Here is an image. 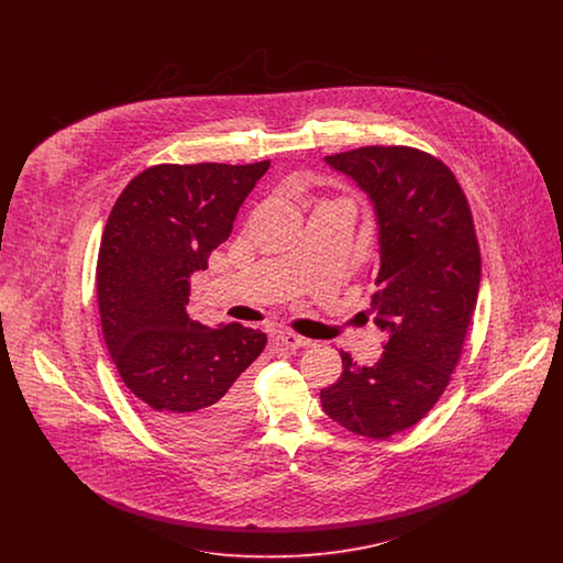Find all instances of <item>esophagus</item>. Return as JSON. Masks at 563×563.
Instances as JSON below:
<instances>
[{
    "instance_id": "obj_1",
    "label": "esophagus",
    "mask_w": 563,
    "mask_h": 563,
    "mask_svg": "<svg viewBox=\"0 0 563 563\" xmlns=\"http://www.w3.org/2000/svg\"><path fill=\"white\" fill-rule=\"evenodd\" d=\"M276 340L289 350L306 349V346H310V340H306V338L297 335L294 331H280V333L276 335Z\"/></svg>"
}]
</instances>
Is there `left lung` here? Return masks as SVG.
I'll list each match as a JSON object with an SVG mask.
<instances>
[{
    "label": "left lung",
    "mask_w": 563,
    "mask_h": 563,
    "mask_svg": "<svg viewBox=\"0 0 563 563\" xmlns=\"http://www.w3.org/2000/svg\"><path fill=\"white\" fill-rule=\"evenodd\" d=\"M324 162L372 202L379 268L369 314L386 344L369 367L340 352L344 372L322 388V409L344 429L386 439L422 420L450 382L477 306L479 244L454 173L429 154L372 145Z\"/></svg>",
    "instance_id": "8db88e82"
}]
</instances>
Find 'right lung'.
<instances>
[{"label":"right lung","instance_id":"obj_1","mask_svg":"<svg viewBox=\"0 0 563 563\" xmlns=\"http://www.w3.org/2000/svg\"><path fill=\"white\" fill-rule=\"evenodd\" d=\"M268 168L269 161L152 166L109 213L97 262L106 344L147 422L186 448L232 437L251 409L246 369L268 338L239 322L191 321L189 278L228 241Z\"/></svg>","mask_w":563,"mask_h":563}]
</instances>
